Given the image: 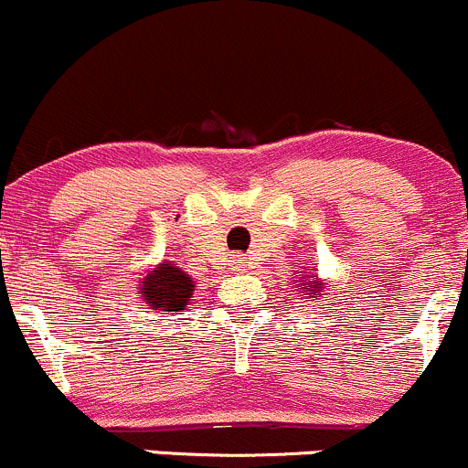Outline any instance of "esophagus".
Returning a JSON list of instances; mask_svg holds the SVG:
<instances>
[{"label":"esophagus","mask_w":468,"mask_h":468,"mask_svg":"<svg viewBox=\"0 0 468 468\" xmlns=\"http://www.w3.org/2000/svg\"><path fill=\"white\" fill-rule=\"evenodd\" d=\"M243 266H245V259L240 257V254H236V257H232V268L234 270H240Z\"/></svg>","instance_id":"1"}]
</instances>
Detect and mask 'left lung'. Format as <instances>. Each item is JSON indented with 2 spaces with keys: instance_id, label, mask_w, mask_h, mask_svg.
Masks as SVG:
<instances>
[{
  "instance_id": "1",
  "label": "left lung",
  "mask_w": 468,
  "mask_h": 468,
  "mask_svg": "<svg viewBox=\"0 0 468 468\" xmlns=\"http://www.w3.org/2000/svg\"><path fill=\"white\" fill-rule=\"evenodd\" d=\"M292 282H295L297 295L302 292L306 302L320 300V297L329 295V292H326L329 291V282L317 277V270H313V272H311V268H308V272L306 270H302V274H295V279H292Z\"/></svg>"
}]
</instances>
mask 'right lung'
<instances>
[{"label":"right lung","instance_id":"right-lung-1","mask_svg":"<svg viewBox=\"0 0 468 468\" xmlns=\"http://www.w3.org/2000/svg\"><path fill=\"white\" fill-rule=\"evenodd\" d=\"M134 288L144 306L164 315H173V313L186 311L194 297L196 283L191 274H186L173 261H162L155 268L144 270Z\"/></svg>","mask_w":468,"mask_h":468}]
</instances>
